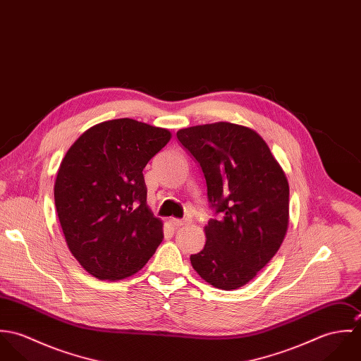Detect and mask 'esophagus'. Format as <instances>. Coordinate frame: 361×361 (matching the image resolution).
Returning <instances> with one entry per match:
<instances>
[{"mask_svg":"<svg viewBox=\"0 0 361 361\" xmlns=\"http://www.w3.org/2000/svg\"><path fill=\"white\" fill-rule=\"evenodd\" d=\"M169 224H171V226H173V228H179V226L186 225L188 221H185V219H178V218H171V219H169Z\"/></svg>","mask_w":361,"mask_h":361,"instance_id":"34e87169","label":"esophagus"}]
</instances>
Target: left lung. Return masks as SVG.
Listing matches in <instances>:
<instances>
[{"label":"left lung","instance_id":"obj_1","mask_svg":"<svg viewBox=\"0 0 361 361\" xmlns=\"http://www.w3.org/2000/svg\"><path fill=\"white\" fill-rule=\"evenodd\" d=\"M178 140L204 173L209 207L219 214L204 226V249L190 256L214 288L250 282L279 250L289 224V183L256 130L215 122L178 130Z\"/></svg>","mask_w":361,"mask_h":361}]
</instances>
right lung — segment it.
<instances>
[{"label":"right lung","mask_w":361,"mask_h":361,"mask_svg":"<svg viewBox=\"0 0 361 361\" xmlns=\"http://www.w3.org/2000/svg\"><path fill=\"white\" fill-rule=\"evenodd\" d=\"M172 135L130 118L87 129L66 152L54 200L65 242L102 281L140 271L162 242V221L147 206L143 169Z\"/></svg>","instance_id":"right-lung-1"}]
</instances>
